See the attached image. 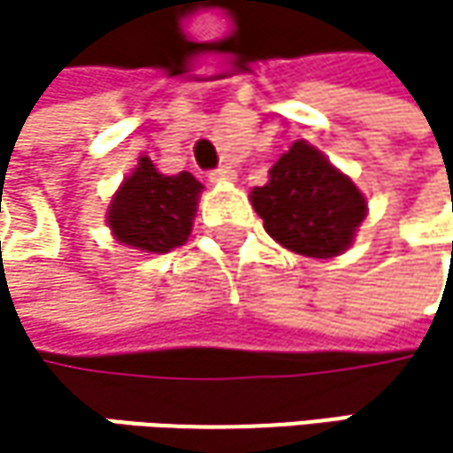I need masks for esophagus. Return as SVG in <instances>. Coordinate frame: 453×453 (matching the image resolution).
<instances>
[{
	"label": "esophagus",
	"mask_w": 453,
	"mask_h": 453,
	"mask_svg": "<svg viewBox=\"0 0 453 453\" xmlns=\"http://www.w3.org/2000/svg\"><path fill=\"white\" fill-rule=\"evenodd\" d=\"M210 180H215V183L235 180V170H233V167H227V165H223V167H218V170H212V173H210Z\"/></svg>",
	"instance_id": "1"
}]
</instances>
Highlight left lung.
I'll use <instances>...</instances> for the list:
<instances>
[{
	"mask_svg": "<svg viewBox=\"0 0 453 453\" xmlns=\"http://www.w3.org/2000/svg\"><path fill=\"white\" fill-rule=\"evenodd\" d=\"M251 207L280 246L315 259L343 254L367 218L365 194L307 141H294L270 167Z\"/></svg>",
	"mask_w": 453,
	"mask_h": 453,
	"instance_id": "obj_1",
	"label": "left lung"
}]
</instances>
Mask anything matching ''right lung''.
I'll return each mask as SVG.
<instances>
[{
	"mask_svg": "<svg viewBox=\"0 0 453 453\" xmlns=\"http://www.w3.org/2000/svg\"><path fill=\"white\" fill-rule=\"evenodd\" d=\"M202 188L191 173L162 175L149 157H141L110 202L107 226L126 246L165 254L186 243Z\"/></svg>",
	"mask_w": 453,
	"mask_h": 453,
	"instance_id": "obj_1",
	"label": "right lung"
}]
</instances>
